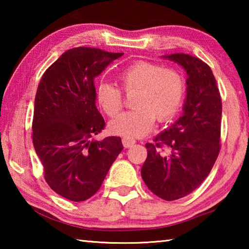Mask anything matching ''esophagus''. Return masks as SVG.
Wrapping results in <instances>:
<instances>
[{
  "instance_id": "obj_1",
  "label": "esophagus",
  "mask_w": 249,
  "mask_h": 249,
  "mask_svg": "<svg viewBox=\"0 0 249 249\" xmlns=\"http://www.w3.org/2000/svg\"><path fill=\"white\" fill-rule=\"evenodd\" d=\"M122 142H123V146L125 148H129V147H132L135 144V141L133 138H128V137H124L123 140H122Z\"/></svg>"
}]
</instances>
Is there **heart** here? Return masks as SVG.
<instances>
[{
    "label": "heart",
    "instance_id": "b5f03b06",
    "mask_svg": "<svg viewBox=\"0 0 249 249\" xmlns=\"http://www.w3.org/2000/svg\"><path fill=\"white\" fill-rule=\"evenodd\" d=\"M122 89L133 93L130 111L109 122V132L125 137L144 136L156 119L169 121L182 107L185 80L178 70L150 61H136L119 74ZM96 102L108 116H115L123 107L122 91L112 84L101 83L95 91Z\"/></svg>",
    "mask_w": 249,
    "mask_h": 249
}]
</instances>
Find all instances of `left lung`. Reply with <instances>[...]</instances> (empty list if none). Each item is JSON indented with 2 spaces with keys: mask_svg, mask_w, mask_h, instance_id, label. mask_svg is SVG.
I'll list each match as a JSON object with an SVG mask.
<instances>
[{
  "mask_svg": "<svg viewBox=\"0 0 249 249\" xmlns=\"http://www.w3.org/2000/svg\"><path fill=\"white\" fill-rule=\"evenodd\" d=\"M163 58L185 70L187 96L183 114L158 134L155 142L145 145L142 177L154 195L174 201L195 191L215 163L221 149L222 102L212 70L201 59L185 53Z\"/></svg>",
  "mask_w": 249,
  "mask_h": 249,
  "instance_id": "1",
  "label": "left lung"
}]
</instances>
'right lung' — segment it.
Instances as JSON below:
<instances>
[{
	"label": "right lung",
	"mask_w": 249,
	"mask_h": 249,
	"mask_svg": "<svg viewBox=\"0 0 249 249\" xmlns=\"http://www.w3.org/2000/svg\"><path fill=\"white\" fill-rule=\"evenodd\" d=\"M121 56L99 48L69 49L45 71L37 88L33 144L46 182L70 201L94 196L123 149L120 137L90 140L105 126L95 105L94 79Z\"/></svg>",
	"instance_id": "1"
}]
</instances>
